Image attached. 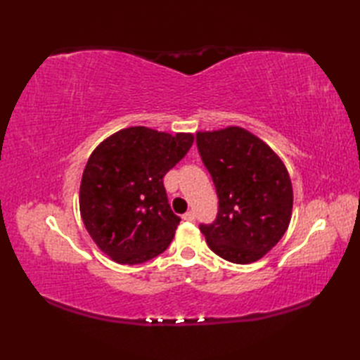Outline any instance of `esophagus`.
Segmentation results:
<instances>
[{"instance_id":"esophagus-1","label":"esophagus","mask_w":360,"mask_h":360,"mask_svg":"<svg viewBox=\"0 0 360 360\" xmlns=\"http://www.w3.org/2000/svg\"><path fill=\"white\" fill-rule=\"evenodd\" d=\"M195 218H196L195 212H187V213H184V215H182V219L190 221V223H192V221H195Z\"/></svg>"}]
</instances>
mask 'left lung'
<instances>
[{"label": "left lung", "mask_w": 360, "mask_h": 360, "mask_svg": "<svg viewBox=\"0 0 360 360\" xmlns=\"http://www.w3.org/2000/svg\"><path fill=\"white\" fill-rule=\"evenodd\" d=\"M196 143L219 200L218 217L201 224L209 248L236 264L258 262L285 235L292 184L280 156L241 127L198 131Z\"/></svg>", "instance_id": "obj_1"}]
</instances>
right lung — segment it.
I'll use <instances>...</instances> for the list:
<instances>
[{
	"label": "right lung",
	"instance_id": "add662e5",
	"mask_svg": "<svg viewBox=\"0 0 360 360\" xmlns=\"http://www.w3.org/2000/svg\"><path fill=\"white\" fill-rule=\"evenodd\" d=\"M193 141V133L128 127L91 153L80 182V215L91 238L112 262H148L172 243L181 218L168 205L164 176Z\"/></svg>",
	"mask_w": 360,
	"mask_h": 360
}]
</instances>
